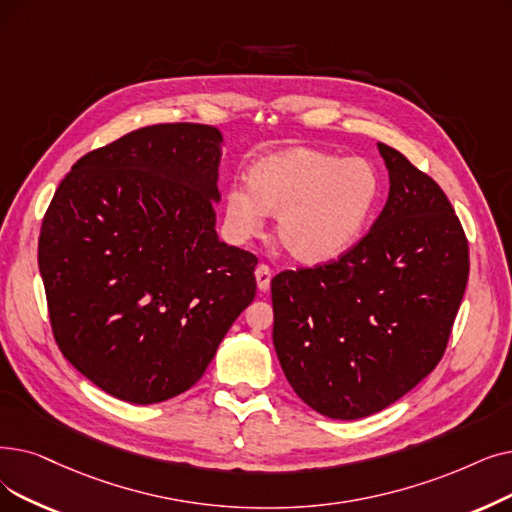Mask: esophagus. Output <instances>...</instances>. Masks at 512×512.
<instances>
[{
  "label": "esophagus",
  "instance_id": "1",
  "mask_svg": "<svg viewBox=\"0 0 512 512\" xmlns=\"http://www.w3.org/2000/svg\"><path fill=\"white\" fill-rule=\"evenodd\" d=\"M255 278H257V286H259V291L261 293H265V291H270V280H272V270L268 268V265H257V270H255Z\"/></svg>",
  "mask_w": 512,
  "mask_h": 512
}]
</instances>
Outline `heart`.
I'll use <instances>...</instances> for the list:
<instances>
[{
    "label": "heart",
    "mask_w": 512,
    "mask_h": 512,
    "mask_svg": "<svg viewBox=\"0 0 512 512\" xmlns=\"http://www.w3.org/2000/svg\"><path fill=\"white\" fill-rule=\"evenodd\" d=\"M379 192V173L366 159L288 148L249 169V188L228 190L226 219L236 238H251L274 213L282 247L303 263H324L360 240Z\"/></svg>",
    "instance_id": "b5f03b06"
}]
</instances>
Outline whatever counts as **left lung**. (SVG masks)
Wrapping results in <instances>:
<instances>
[{
	"mask_svg": "<svg viewBox=\"0 0 512 512\" xmlns=\"http://www.w3.org/2000/svg\"><path fill=\"white\" fill-rule=\"evenodd\" d=\"M389 198L337 261L272 280L274 347L288 383L316 412H379L439 364L469 280V240L448 196L379 142Z\"/></svg>",
	"mask_w": 512,
	"mask_h": 512,
	"instance_id": "obj_1",
	"label": "left lung"
}]
</instances>
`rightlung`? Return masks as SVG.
<instances>
[{"label":"right lung","mask_w":512,"mask_h":512,"mask_svg":"<svg viewBox=\"0 0 512 512\" xmlns=\"http://www.w3.org/2000/svg\"><path fill=\"white\" fill-rule=\"evenodd\" d=\"M224 136L142 127L81 157L43 215L39 272L58 349L129 404L188 391L255 299L257 257L219 242Z\"/></svg>","instance_id":"add662e5"}]
</instances>
